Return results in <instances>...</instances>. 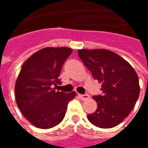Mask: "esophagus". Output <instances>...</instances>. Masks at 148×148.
<instances>
[{"instance_id": "esophagus-1", "label": "esophagus", "mask_w": 148, "mask_h": 148, "mask_svg": "<svg viewBox=\"0 0 148 148\" xmlns=\"http://www.w3.org/2000/svg\"><path fill=\"white\" fill-rule=\"evenodd\" d=\"M78 96L82 100H86V99H88L90 98V96L87 94H86V95H78Z\"/></svg>"}]
</instances>
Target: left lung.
<instances>
[{"mask_svg":"<svg viewBox=\"0 0 148 148\" xmlns=\"http://www.w3.org/2000/svg\"><path fill=\"white\" fill-rule=\"evenodd\" d=\"M77 52L93 77L102 83L103 95L93 97L98 107L87 115L88 120L100 128L117 126L131 113L139 98L138 75L126 60L110 50L79 49Z\"/></svg>","mask_w":148,"mask_h":148,"instance_id":"obj_1","label":"left lung"}]
</instances>
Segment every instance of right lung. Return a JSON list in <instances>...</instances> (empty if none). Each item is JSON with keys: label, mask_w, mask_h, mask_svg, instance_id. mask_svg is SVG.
I'll return each mask as SVG.
<instances>
[{"label": "right lung", "mask_w": 148, "mask_h": 148, "mask_svg": "<svg viewBox=\"0 0 148 148\" xmlns=\"http://www.w3.org/2000/svg\"><path fill=\"white\" fill-rule=\"evenodd\" d=\"M73 49L67 47H47L28 58L15 85L18 108L34 127L48 129L62 121L67 105L75 97V92L56 91L61 84L59 75L64 62Z\"/></svg>", "instance_id": "right-lung-1"}]
</instances>
